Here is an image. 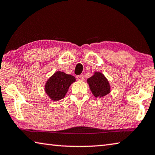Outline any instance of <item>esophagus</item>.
Listing matches in <instances>:
<instances>
[{
    "instance_id": "obj_1",
    "label": "esophagus",
    "mask_w": 155,
    "mask_h": 155,
    "mask_svg": "<svg viewBox=\"0 0 155 155\" xmlns=\"http://www.w3.org/2000/svg\"><path fill=\"white\" fill-rule=\"evenodd\" d=\"M77 78L78 81H83V77L82 75H78L77 77Z\"/></svg>"
}]
</instances>
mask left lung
Returning <instances> with one entry per match:
<instances>
[{
	"label": "left lung",
	"instance_id": "left-lung-1",
	"mask_svg": "<svg viewBox=\"0 0 155 155\" xmlns=\"http://www.w3.org/2000/svg\"><path fill=\"white\" fill-rule=\"evenodd\" d=\"M87 81L91 93L96 98H101L111 92V87L109 81L101 72H94V74L89 78Z\"/></svg>",
	"mask_w": 155,
	"mask_h": 155
}]
</instances>
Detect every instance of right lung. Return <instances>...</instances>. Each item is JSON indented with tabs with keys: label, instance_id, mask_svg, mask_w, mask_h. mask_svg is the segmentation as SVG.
<instances>
[{
	"label": "right lung",
	"instance_id": "right-lung-1",
	"mask_svg": "<svg viewBox=\"0 0 155 155\" xmlns=\"http://www.w3.org/2000/svg\"><path fill=\"white\" fill-rule=\"evenodd\" d=\"M76 81L74 77L57 71L46 81L45 91L52 101H57L64 98L68 89Z\"/></svg>",
	"mask_w": 155,
	"mask_h": 155
}]
</instances>
